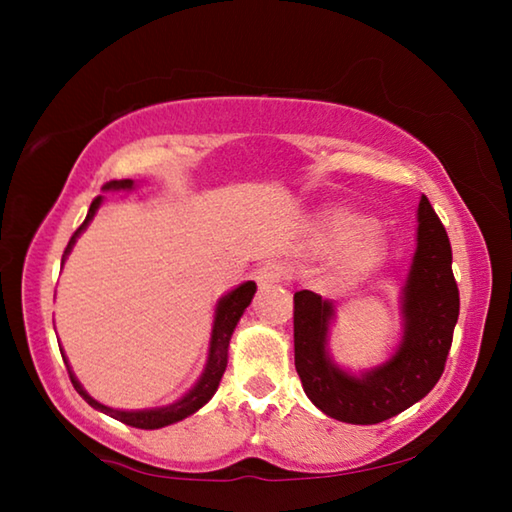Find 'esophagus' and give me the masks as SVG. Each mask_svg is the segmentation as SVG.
Listing matches in <instances>:
<instances>
[{
  "label": "esophagus",
  "mask_w": 512,
  "mask_h": 512,
  "mask_svg": "<svg viewBox=\"0 0 512 512\" xmlns=\"http://www.w3.org/2000/svg\"><path fill=\"white\" fill-rule=\"evenodd\" d=\"M287 277H289L287 266L280 264V262H268L264 266H259L257 273H255V280L262 289L273 287V284H280V282L287 280Z\"/></svg>",
  "instance_id": "esophagus-1"
}]
</instances>
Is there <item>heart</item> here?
<instances>
[{"label": "heart", "mask_w": 512, "mask_h": 512, "mask_svg": "<svg viewBox=\"0 0 512 512\" xmlns=\"http://www.w3.org/2000/svg\"><path fill=\"white\" fill-rule=\"evenodd\" d=\"M320 237L336 241L332 273L339 280H359L384 262L388 237L375 221H366L348 207H329L318 219Z\"/></svg>", "instance_id": "obj_1"}]
</instances>
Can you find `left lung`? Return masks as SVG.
<instances>
[{"instance_id":"8db88e82","label":"left lung","mask_w":512,"mask_h":512,"mask_svg":"<svg viewBox=\"0 0 512 512\" xmlns=\"http://www.w3.org/2000/svg\"><path fill=\"white\" fill-rule=\"evenodd\" d=\"M458 287L452 246L422 194L418 205V248L402 289V341L391 359L354 375L329 357L327 336L334 305L314 291L293 296V348L302 388L329 418L348 424H377L420 402L445 370L458 320Z\"/></svg>"}]
</instances>
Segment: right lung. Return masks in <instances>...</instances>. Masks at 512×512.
<instances>
[{
	"mask_svg": "<svg viewBox=\"0 0 512 512\" xmlns=\"http://www.w3.org/2000/svg\"><path fill=\"white\" fill-rule=\"evenodd\" d=\"M119 189H135V183H133V180H110V183L103 185V192H119ZM101 203H103V196H97L92 201L83 225L74 232L72 239H69V244L65 248V255H63V264H65L67 255L72 253L76 239L81 237V232L88 228L90 221L94 219V214H97ZM255 291H257V284L248 280L244 284H239L237 289L225 293V296L219 302H216L210 352H207L205 370H203V375L198 377L196 384L192 386V391L185 393L178 402H173L169 406H158V409H140V411L112 409V406L101 404V402L94 400L92 395H88V391H85V388L81 386V381L76 379L72 368H69L65 352H60V354H63V361L67 366L69 379H72V384L76 388V393H79L83 400L92 406V409L106 413V415H110V418H115V420L124 422V424H128V427H135V429H162V427H169V424H176L180 420L189 418V415L196 413L198 409H201V406L210 402L212 395L216 393V388H219L225 366H228V348H230L232 332H235L239 318L244 316L246 307L250 305V300H253Z\"/></svg>",
	"mask_w": 512,
	"mask_h": 512,
	"instance_id": "obj_1",
	"label": "right lung"
}]
</instances>
